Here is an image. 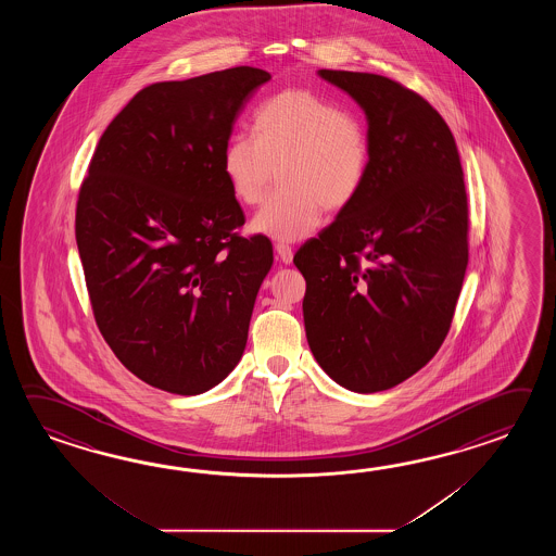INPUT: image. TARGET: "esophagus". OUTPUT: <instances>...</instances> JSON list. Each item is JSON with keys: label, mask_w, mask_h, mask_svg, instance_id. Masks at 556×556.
<instances>
[{"label": "esophagus", "mask_w": 556, "mask_h": 556, "mask_svg": "<svg viewBox=\"0 0 556 556\" xmlns=\"http://www.w3.org/2000/svg\"><path fill=\"white\" fill-rule=\"evenodd\" d=\"M276 254H278V258H280L283 264H290L292 258H294V250L290 249L288 244H283V242L276 244Z\"/></svg>", "instance_id": "34e87169"}]
</instances>
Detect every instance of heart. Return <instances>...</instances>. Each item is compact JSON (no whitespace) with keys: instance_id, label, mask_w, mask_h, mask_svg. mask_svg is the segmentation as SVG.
Returning a JSON list of instances; mask_svg holds the SVG:
<instances>
[{"instance_id":"heart-1","label":"heart","mask_w":556,"mask_h":556,"mask_svg":"<svg viewBox=\"0 0 556 556\" xmlns=\"http://www.w3.org/2000/svg\"><path fill=\"white\" fill-rule=\"evenodd\" d=\"M369 135L362 117L307 89H286L266 99L252 117V137L226 142L223 173L235 199L254 206L273 185L282 189L262 206L252 230L294 242L309 237L324 206L342 211L364 187Z\"/></svg>"}]
</instances>
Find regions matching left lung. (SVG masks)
Wrapping results in <instances>:
<instances>
[{
  "instance_id": "1",
  "label": "left lung",
  "mask_w": 556,
  "mask_h": 556,
  "mask_svg": "<svg viewBox=\"0 0 556 556\" xmlns=\"http://www.w3.org/2000/svg\"><path fill=\"white\" fill-rule=\"evenodd\" d=\"M366 111L369 170L354 201L295 252L309 350L355 393L390 390L438 354L469 262V208L447 123L374 73L319 70Z\"/></svg>"
}]
</instances>
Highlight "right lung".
<instances>
[{
  "label": "right lung",
  "mask_w": 556,
  "mask_h": 556,
  "mask_svg": "<svg viewBox=\"0 0 556 556\" xmlns=\"http://www.w3.org/2000/svg\"><path fill=\"white\" fill-rule=\"evenodd\" d=\"M270 73L232 67L144 87L111 121L79 189L75 238L94 321L144 383L199 395L237 367L273 242L244 213L223 153Z\"/></svg>",
  "instance_id": "1"
}]
</instances>
